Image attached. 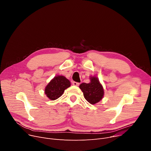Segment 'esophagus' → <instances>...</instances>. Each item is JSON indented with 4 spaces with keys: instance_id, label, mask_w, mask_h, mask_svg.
<instances>
[{
    "instance_id": "esophagus-1",
    "label": "esophagus",
    "mask_w": 151,
    "mask_h": 151,
    "mask_svg": "<svg viewBox=\"0 0 151 151\" xmlns=\"http://www.w3.org/2000/svg\"><path fill=\"white\" fill-rule=\"evenodd\" d=\"M72 84H73V85H74V86H78L79 85H80V83L75 82V81H73V82H72Z\"/></svg>"
}]
</instances>
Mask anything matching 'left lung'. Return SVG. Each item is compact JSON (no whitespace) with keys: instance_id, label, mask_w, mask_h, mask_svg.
<instances>
[{"instance_id":"8db88e82","label":"left lung","mask_w":151,"mask_h":151,"mask_svg":"<svg viewBox=\"0 0 151 151\" xmlns=\"http://www.w3.org/2000/svg\"><path fill=\"white\" fill-rule=\"evenodd\" d=\"M80 88L83 92L85 99L92 105L97 104L104 97V89L96 77H91L89 83L81 84Z\"/></svg>"}]
</instances>
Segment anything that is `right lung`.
Segmentation results:
<instances>
[{
  "label": "right lung",
  "mask_w": 151,
  "mask_h": 151,
  "mask_svg": "<svg viewBox=\"0 0 151 151\" xmlns=\"http://www.w3.org/2000/svg\"><path fill=\"white\" fill-rule=\"evenodd\" d=\"M70 86V82L63 76H55L45 88V94L51 100H56Z\"/></svg>",
  "instance_id": "add662e5"
}]
</instances>
